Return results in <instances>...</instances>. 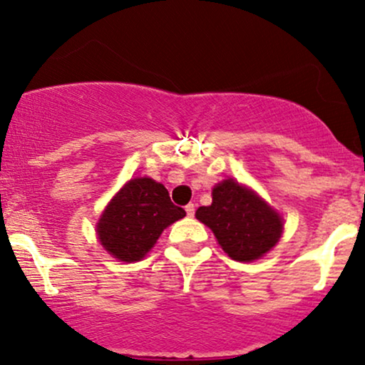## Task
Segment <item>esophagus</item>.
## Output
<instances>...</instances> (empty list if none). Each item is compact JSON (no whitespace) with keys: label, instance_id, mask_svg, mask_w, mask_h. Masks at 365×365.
<instances>
[{"label":"esophagus","instance_id":"esophagus-1","mask_svg":"<svg viewBox=\"0 0 365 365\" xmlns=\"http://www.w3.org/2000/svg\"><path fill=\"white\" fill-rule=\"evenodd\" d=\"M185 210H187V215H188V217L195 215V205H193V204H188V205L185 207Z\"/></svg>","mask_w":365,"mask_h":365}]
</instances>
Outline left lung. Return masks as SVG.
Listing matches in <instances>:
<instances>
[{
    "instance_id": "1",
    "label": "left lung",
    "mask_w": 365,
    "mask_h": 365,
    "mask_svg": "<svg viewBox=\"0 0 365 365\" xmlns=\"http://www.w3.org/2000/svg\"><path fill=\"white\" fill-rule=\"evenodd\" d=\"M195 217L232 259L244 262L264 256L283 230L279 215L264 200L230 178L212 190V204L198 207Z\"/></svg>"
}]
</instances>
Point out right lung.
Listing matches in <instances>:
<instances>
[{
  "label": "right lung",
  "mask_w": 365,
  "mask_h": 365,
  "mask_svg": "<svg viewBox=\"0 0 365 365\" xmlns=\"http://www.w3.org/2000/svg\"><path fill=\"white\" fill-rule=\"evenodd\" d=\"M185 210L170 200L168 190L151 178L129 180L106 207L98 224L99 241L114 257L135 262Z\"/></svg>",
  "instance_id": "right-lung-1"
}]
</instances>
